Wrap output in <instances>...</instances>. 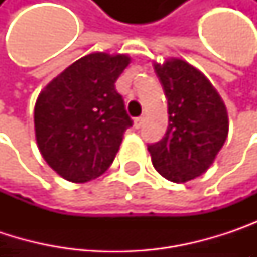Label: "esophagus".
Returning <instances> with one entry per match:
<instances>
[{
	"label": "esophagus",
	"mask_w": 257,
	"mask_h": 257,
	"mask_svg": "<svg viewBox=\"0 0 257 257\" xmlns=\"http://www.w3.org/2000/svg\"><path fill=\"white\" fill-rule=\"evenodd\" d=\"M143 123H144V117H135V119H134V125H135V128L137 129L141 128Z\"/></svg>",
	"instance_id": "esophagus-1"
}]
</instances>
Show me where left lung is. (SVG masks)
<instances>
[{
    "mask_svg": "<svg viewBox=\"0 0 257 257\" xmlns=\"http://www.w3.org/2000/svg\"><path fill=\"white\" fill-rule=\"evenodd\" d=\"M168 101V128L147 144L156 171L170 181L199 177L213 164L228 137V113L213 84L184 61L155 64Z\"/></svg>",
    "mask_w": 257,
    "mask_h": 257,
    "instance_id": "1",
    "label": "left lung"
}]
</instances>
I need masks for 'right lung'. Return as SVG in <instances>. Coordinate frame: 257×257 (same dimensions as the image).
I'll return each instance as SVG.
<instances>
[{
  "label": "right lung",
  "instance_id": "add662e5",
  "mask_svg": "<svg viewBox=\"0 0 257 257\" xmlns=\"http://www.w3.org/2000/svg\"><path fill=\"white\" fill-rule=\"evenodd\" d=\"M125 55L92 53L71 64L38 95L35 137L44 161L64 179L84 183L113 164L123 132L132 126L116 80Z\"/></svg>",
  "mask_w": 257,
  "mask_h": 257
}]
</instances>
